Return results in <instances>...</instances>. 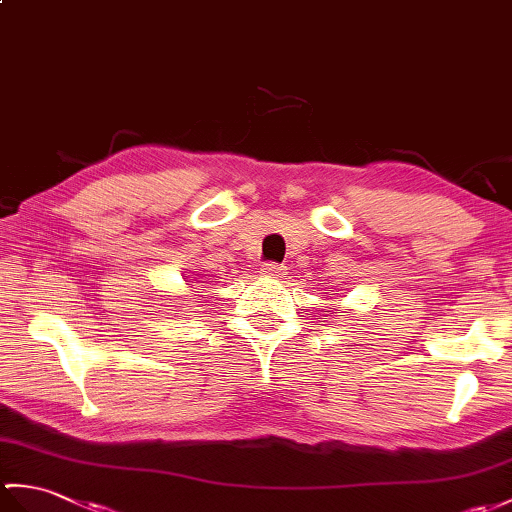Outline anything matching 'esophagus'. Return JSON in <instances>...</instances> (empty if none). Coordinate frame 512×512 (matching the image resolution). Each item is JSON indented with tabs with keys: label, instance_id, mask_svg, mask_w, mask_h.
I'll list each match as a JSON object with an SVG mask.
<instances>
[{
	"label": "esophagus",
	"instance_id": "34e87169",
	"mask_svg": "<svg viewBox=\"0 0 512 512\" xmlns=\"http://www.w3.org/2000/svg\"><path fill=\"white\" fill-rule=\"evenodd\" d=\"M283 270H285V268H283L281 264H264V266H261V275L277 279V277L283 275Z\"/></svg>",
	"mask_w": 512,
	"mask_h": 512
}]
</instances>
